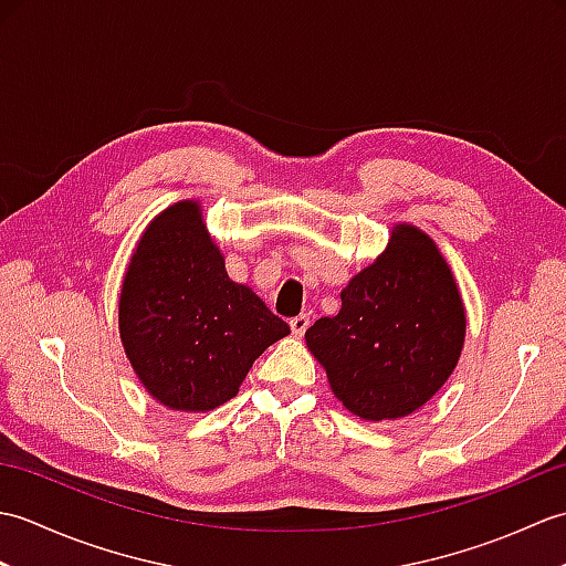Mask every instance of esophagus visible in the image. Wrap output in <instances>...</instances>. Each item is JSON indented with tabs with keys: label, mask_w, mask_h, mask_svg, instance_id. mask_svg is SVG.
Listing matches in <instances>:
<instances>
[{
	"label": "esophagus",
	"mask_w": 566,
	"mask_h": 566,
	"mask_svg": "<svg viewBox=\"0 0 566 566\" xmlns=\"http://www.w3.org/2000/svg\"><path fill=\"white\" fill-rule=\"evenodd\" d=\"M308 323H311V318H308L306 314H298V316H294V318L290 321V326H292V333L296 335V338H302V335L306 333V328H308Z\"/></svg>",
	"instance_id": "1"
}]
</instances>
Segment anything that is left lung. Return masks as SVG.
<instances>
[{
	"label": "left lung",
	"mask_w": 566,
	"mask_h": 566,
	"mask_svg": "<svg viewBox=\"0 0 566 566\" xmlns=\"http://www.w3.org/2000/svg\"><path fill=\"white\" fill-rule=\"evenodd\" d=\"M338 316L306 331L333 394L365 420L413 413L460 359L464 306L436 243L396 226L387 252L345 286Z\"/></svg>",
	"instance_id": "obj_1"
}]
</instances>
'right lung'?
<instances>
[{"label":"right lung","instance_id":"right-lung-1","mask_svg":"<svg viewBox=\"0 0 566 566\" xmlns=\"http://www.w3.org/2000/svg\"><path fill=\"white\" fill-rule=\"evenodd\" d=\"M118 328L143 387L175 411H211L290 326L228 280L195 201L155 219L130 258Z\"/></svg>","mask_w":566,"mask_h":566}]
</instances>
